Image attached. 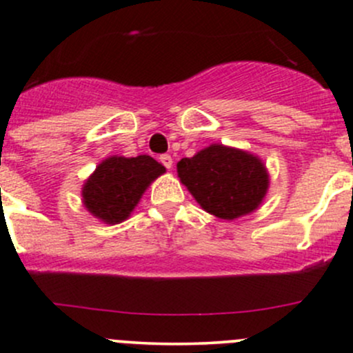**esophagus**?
I'll use <instances>...</instances> for the list:
<instances>
[{"label":"esophagus","mask_w":353,"mask_h":353,"mask_svg":"<svg viewBox=\"0 0 353 353\" xmlns=\"http://www.w3.org/2000/svg\"><path fill=\"white\" fill-rule=\"evenodd\" d=\"M160 162H162V165L165 167V169H170V167H172V157L162 155V157H160Z\"/></svg>","instance_id":"34e87169"}]
</instances>
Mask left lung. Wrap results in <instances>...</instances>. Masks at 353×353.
Returning <instances> with one entry per match:
<instances>
[{
    "instance_id": "8db88e82",
    "label": "left lung",
    "mask_w": 353,
    "mask_h": 353,
    "mask_svg": "<svg viewBox=\"0 0 353 353\" xmlns=\"http://www.w3.org/2000/svg\"><path fill=\"white\" fill-rule=\"evenodd\" d=\"M177 176L205 212L234 220L254 212L270 186L261 159L213 143L177 162Z\"/></svg>"
}]
</instances>
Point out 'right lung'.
Masks as SVG:
<instances>
[{"mask_svg":"<svg viewBox=\"0 0 353 353\" xmlns=\"http://www.w3.org/2000/svg\"><path fill=\"white\" fill-rule=\"evenodd\" d=\"M163 172L165 167L150 155L131 159L109 157L85 181L81 190L85 208L110 225L123 222L131 215L152 181Z\"/></svg>","mask_w":353,"mask_h":353,"instance_id":"add662e5","label":"right lung"}]
</instances>
